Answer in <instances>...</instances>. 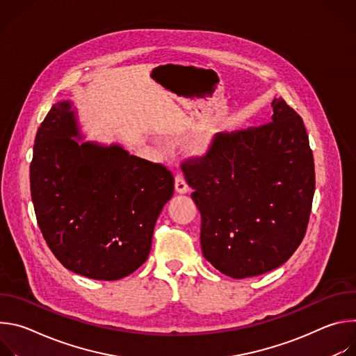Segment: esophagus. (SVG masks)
I'll return each mask as SVG.
<instances>
[{
  "label": "esophagus",
  "mask_w": 356,
  "mask_h": 356,
  "mask_svg": "<svg viewBox=\"0 0 356 356\" xmlns=\"http://www.w3.org/2000/svg\"><path fill=\"white\" fill-rule=\"evenodd\" d=\"M175 188L180 194H184V193L188 191V184H187V181H186L183 175H176V177H175Z\"/></svg>",
  "instance_id": "esophagus-1"
}]
</instances>
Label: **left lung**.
<instances>
[{"label":"left lung","instance_id":"1","mask_svg":"<svg viewBox=\"0 0 356 356\" xmlns=\"http://www.w3.org/2000/svg\"><path fill=\"white\" fill-rule=\"evenodd\" d=\"M272 122L218 132L184 177L201 214V250L221 273L243 279L282 266L306 234L316 188L302 120L283 98Z\"/></svg>","mask_w":356,"mask_h":356}]
</instances>
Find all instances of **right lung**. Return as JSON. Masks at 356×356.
<instances>
[{"label":"right lung","instance_id":"right-lung-1","mask_svg":"<svg viewBox=\"0 0 356 356\" xmlns=\"http://www.w3.org/2000/svg\"><path fill=\"white\" fill-rule=\"evenodd\" d=\"M72 101H58L40 124L31 163V195L42 235L69 270L118 280L152 246L175 179L121 145L81 142Z\"/></svg>","mask_w":356,"mask_h":356}]
</instances>
